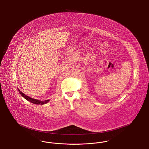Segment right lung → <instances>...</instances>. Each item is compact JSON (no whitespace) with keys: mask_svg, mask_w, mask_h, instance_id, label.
<instances>
[{"mask_svg":"<svg viewBox=\"0 0 149 149\" xmlns=\"http://www.w3.org/2000/svg\"><path fill=\"white\" fill-rule=\"evenodd\" d=\"M18 91H19V94L22 96L23 97H24L26 100H27L28 101H30V102L31 103H33L34 104H37V105H44V104H45L47 103H48L49 101H50V100H44V101H40V100H37V99H33L31 97H30L29 96L24 94L23 93H22L20 90L18 88Z\"/></svg>","mask_w":149,"mask_h":149,"instance_id":"1","label":"right lung"}]
</instances>
